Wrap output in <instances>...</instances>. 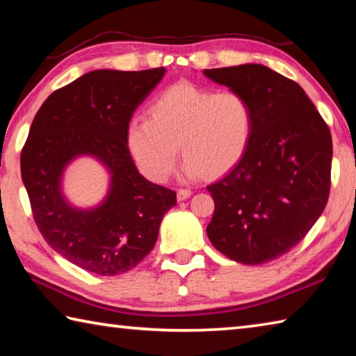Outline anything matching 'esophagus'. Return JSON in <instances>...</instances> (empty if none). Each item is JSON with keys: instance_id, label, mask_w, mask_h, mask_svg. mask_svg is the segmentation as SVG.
I'll use <instances>...</instances> for the list:
<instances>
[{"instance_id": "1", "label": "esophagus", "mask_w": 356, "mask_h": 356, "mask_svg": "<svg viewBox=\"0 0 356 356\" xmlns=\"http://www.w3.org/2000/svg\"><path fill=\"white\" fill-rule=\"evenodd\" d=\"M191 196L190 190H177V201H185Z\"/></svg>"}]
</instances>
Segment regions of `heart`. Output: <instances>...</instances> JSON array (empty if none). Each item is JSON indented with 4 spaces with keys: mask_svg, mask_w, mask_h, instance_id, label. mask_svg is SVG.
<instances>
[{
    "mask_svg": "<svg viewBox=\"0 0 356 356\" xmlns=\"http://www.w3.org/2000/svg\"><path fill=\"white\" fill-rule=\"evenodd\" d=\"M149 114L150 119L130 120L127 147L152 182L170 176L179 146L185 155L182 179L227 172L242 160L254 130V113L243 94L216 92L191 83L168 88L152 102Z\"/></svg>",
    "mask_w": 356,
    "mask_h": 356,
    "instance_id": "obj_1",
    "label": "heart"
}]
</instances>
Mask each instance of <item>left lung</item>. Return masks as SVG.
<instances>
[{"label":"left lung","mask_w":356,"mask_h":356,"mask_svg":"<svg viewBox=\"0 0 356 356\" xmlns=\"http://www.w3.org/2000/svg\"><path fill=\"white\" fill-rule=\"evenodd\" d=\"M243 94L254 130L242 160L207 190L215 212L207 236L221 254L261 265L286 254L322 215L333 144L303 88L262 64L204 70Z\"/></svg>","instance_id":"1"}]
</instances>
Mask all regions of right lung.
<instances>
[{
    "instance_id": "obj_1",
    "label": "right lung",
    "mask_w": 356,
    "mask_h": 356,
    "mask_svg": "<svg viewBox=\"0 0 356 356\" xmlns=\"http://www.w3.org/2000/svg\"><path fill=\"white\" fill-rule=\"evenodd\" d=\"M166 69H99L53 92L35 114L22 150V179L45 242L69 262L102 276L136 267L159 237L176 191L138 172L127 127ZM80 156L104 165L111 184L94 208H76L63 195L67 166Z\"/></svg>"
}]
</instances>
